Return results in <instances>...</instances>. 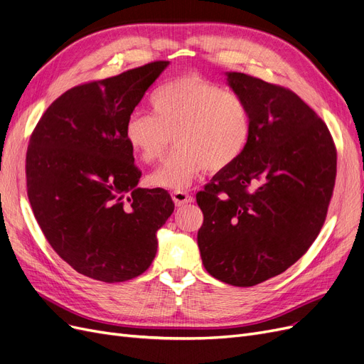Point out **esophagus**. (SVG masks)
Wrapping results in <instances>:
<instances>
[{
	"instance_id": "esophagus-1",
	"label": "esophagus",
	"mask_w": 364,
	"mask_h": 364,
	"mask_svg": "<svg viewBox=\"0 0 364 364\" xmlns=\"http://www.w3.org/2000/svg\"><path fill=\"white\" fill-rule=\"evenodd\" d=\"M172 199H173L175 205L181 207V205H184V204L192 203L193 196H192L189 192H186V191H173V192H172Z\"/></svg>"
}]
</instances>
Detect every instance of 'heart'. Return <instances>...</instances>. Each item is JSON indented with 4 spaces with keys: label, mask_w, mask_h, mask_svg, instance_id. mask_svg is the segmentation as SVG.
Instances as JSON below:
<instances>
[{
    "label": "heart",
    "mask_w": 364,
    "mask_h": 364,
    "mask_svg": "<svg viewBox=\"0 0 364 364\" xmlns=\"http://www.w3.org/2000/svg\"><path fill=\"white\" fill-rule=\"evenodd\" d=\"M150 105L153 114L127 117L124 138L145 164L164 159L175 138L177 151L150 175L154 186L184 189L205 169L231 166L249 142L252 119L243 96L196 73L159 87Z\"/></svg>",
    "instance_id": "1"
}]
</instances>
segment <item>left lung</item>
Masks as SVG:
<instances>
[{
	"instance_id": "8db88e82",
	"label": "left lung",
	"mask_w": 364,
	"mask_h": 364,
	"mask_svg": "<svg viewBox=\"0 0 364 364\" xmlns=\"http://www.w3.org/2000/svg\"><path fill=\"white\" fill-rule=\"evenodd\" d=\"M246 100L249 142L196 203L205 270L232 287L284 273L316 240L333 196L338 151L327 124L294 91L246 73H228Z\"/></svg>"
}]
</instances>
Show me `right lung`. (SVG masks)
I'll return each mask as SVG.
<instances>
[{
    "instance_id": "obj_1",
    "label": "right lung",
    "mask_w": 364,
    "mask_h": 364,
    "mask_svg": "<svg viewBox=\"0 0 364 364\" xmlns=\"http://www.w3.org/2000/svg\"><path fill=\"white\" fill-rule=\"evenodd\" d=\"M168 61L76 85L52 102L25 159L26 195L58 257L80 274L117 284L142 274L157 230L173 211L165 189H139L124 138L127 117Z\"/></svg>"
}]
</instances>
